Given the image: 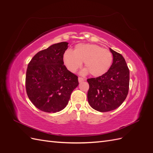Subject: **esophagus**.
Listing matches in <instances>:
<instances>
[{
    "instance_id": "1",
    "label": "esophagus",
    "mask_w": 153,
    "mask_h": 153,
    "mask_svg": "<svg viewBox=\"0 0 153 153\" xmlns=\"http://www.w3.org/2000/svg\"><path fill=\"white\" fill-rule=\"evenodd\" d=\"M84 80V79L82 77H78V82H82Z\"/></svg>"
}]
</instances>
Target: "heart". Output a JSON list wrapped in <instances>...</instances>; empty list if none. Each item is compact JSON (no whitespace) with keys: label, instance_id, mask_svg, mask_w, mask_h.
<instances>
[{"label":"heart","instance_id":"heart-1","mask_svg":"<svg viewBox=\"0 0 153 153\" xmlns=\"http://www.w3.org/2000/svg\"><path fill=\"white\" fill-rule=\"evenodd\" d=\"M112 55L107 49L94 44L80 43L75 46L74 50H67L62 61L64 66L71 73H75L84 62L86 68L82 71V75L91 73L94 76L104 75L112 62Z\"/></svg>","mask_w":153,"mask_h":153}]
</instances>
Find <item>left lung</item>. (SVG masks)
I'll return each mask as SVG.
<instances>
[{"mask_svg":"<svg viewBox=\"0 0 153 153\" xmlns=\"http://www.w3.org/2000/svg\"><path fill=\"white\" fill-rule=\"evenodd\" d=\"M113 62L108 71L97 78L87 79L89 89L87 100L92 108L101 112L118 108L126 98L129 84V71L126 61L112 49Z\"/></svg>","mask_w":153,"mask_h":153,"instance_id":"1","label":"left lung"}]
</instances>
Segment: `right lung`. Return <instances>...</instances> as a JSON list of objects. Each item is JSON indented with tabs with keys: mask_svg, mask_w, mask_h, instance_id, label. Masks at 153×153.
<instances>
[{
	"mask_svg": "<svg viewBox=\"0 0 153 153\" xmlns=\"http://www.w3.org/2000/svg\"><path fill=\"white\" fill-rule=\"evenodd\" d=\"M68 45L61 42L51 45L37 53L28 64L27 94L36 107L43 112L55 113L63 110L78 85V76L63 63Z\"/></svg>",
	"mask_w": 153,
	"mask_h": 153,
	"instance_id": "1",
	"label": "right lung"
}]
</instances>
